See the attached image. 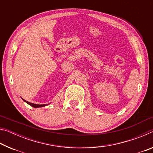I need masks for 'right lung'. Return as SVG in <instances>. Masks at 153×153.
Here are the masks:
<instances>
[{"label": "right lung", "mask_w": 153, "mask_h": 153, "mask_svg": "<svg viewBox=\"0 0 153 153\" xmlns=\"http://www.w3.org/2000/svg\"><path fill=\"white\" fill-rule=\"evenodd\" d=\"M23 99V98H22ZM23 100H24V102H25L26 103H27L28 105H30V106H32V107H34V108H38V107H45V106H46L47 105H36V104H33V103H31L30 102H27L26 101V100H25L24 99H23Z\"/></svg>", "instance_id": "add662e5"}]
</instances>
